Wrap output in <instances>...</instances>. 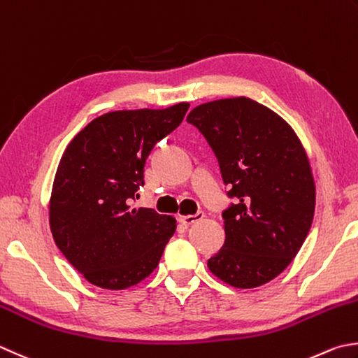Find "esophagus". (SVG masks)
I'll return each instance as SVG.
<instances>
[{
  "label": "esophagus",
  "instance_id": "34e87169",
  "mask_svg": "<svg viewBox=\"0 0 358 358\" xmlns=\"http://www.w3.org/2000/svg\"><path fill=\"white\" fill-rule=\"evenodd\" d=\"M202 218H204V212H198V213H194V215H180L179 221L182 222V224L188 226V224H193V222H196V221H199Z\"/></svg>",
  "mask_w": 358,
  "mask_h": 358
}]
</instances>
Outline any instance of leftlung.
I'll use <instances>...</instances> for the list:
<instances>
[{
  "label": "left lung",
  "mask_w": 358,
  "mask_h": 358,
  "mask_svg": "<svg viewBox=\"0 0 358 358\" xmlns=\"http://www.w3.org/2000/svg\"><path fill=\"white\" fill-rule=\"evenodd\" d=\"M212 146L229 196L224 245L210 273L235 288H255L284 271L306 241L316 188L307 152L293 127L246 96L215 99L187 117Z\"/></svg>",
  "instance_id": "8db88e82"
}]
</instances>
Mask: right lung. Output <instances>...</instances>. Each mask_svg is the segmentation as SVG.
I'll return each mask as SVG.
<instances>
[{"label":"right lung","instance_id":"right-lung-1","mask_svg":"<svg viewBox=\"0 0 358 358\" xmlns=\"http://www.w3.org/2000/svg\"><path fill=\"white\" fill-rule=\"evenodd\" d=\"M188 107L107 112L65 148L52 182L50 227L60 252L90 284L124 289L157 268L176 220L131 204L145 184L146 157Z\"/></svg>","mask_w":358,"mask_h":358}]
</instances>
